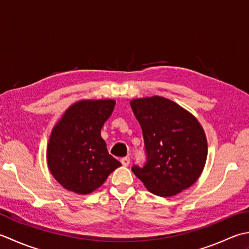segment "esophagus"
<instances>
[{
  "instance_id": "obj_1",
  "label": "esophagus",
  "mask_w": 249,
  "mask_h": 249,
  "mask_svg": "<svg viewBox=\"0 0 249 249\" xmlns=\"http://www.w3.org/2000/svg\"><path fill=\"white\" fill-rule=\"evenodd\" d=\"M121 163H123V165L124 166H128L130 164V158L129 157H124V158H121Z\"/></svg>"
}]
</instances>
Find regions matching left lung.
Instances as JSON below:
<instances>
[{
	"label": "left lung",
	"mask_w": 249,
	"mask_h": 249,
	"mask_svg": "<svg viewBox=\"0 0 249 249\" xmlns=\"http://www.w3.org/2000/svg\"><path fill=\"white\" fill-rule=\"evenodd\" d=\"M132 110L143 131L146 163L132 172L151 194L172 196L199 178L207 157V141L194 115L163 96L134 99Z\"/></svg>",
	"instance_id": "obj_1"
}]
</instances>
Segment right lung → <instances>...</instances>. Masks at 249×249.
Wrapping results in <instances>:
<instances>
[{
	"label": "right lung",
	"mask_w": 249,
	"mask_h": 249,
	"mask_svg": "<svg viewBox=\"0 0 249 249\" xmlns=\"http://www.w3.org/2000/svg\"><path fill=\"white\" fill-rule=\"evenodd\" d=\"M114 100H83L71 105L53 126L47 147L50 173L65 189L89 195L121 165L110 156L101 129Z\"/></svg>",
	"instance_id": "1"
}]
</instances>
